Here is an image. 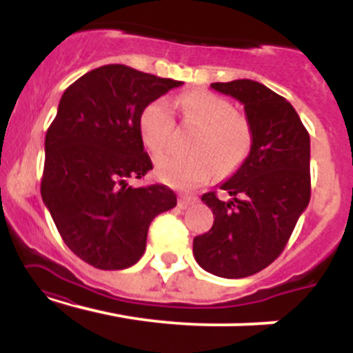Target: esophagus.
<instances>
[{
    "mask_svg": "<svg viewBox=\"0 0 353 353\" xmlns=\"http://www.w3.org/2000/svg\"><path fill=\"white\" fill-rule=\"evenodd\" d=\"M196 201H197V197L188 196V194H181V196H179V202H177V205H179L181 209H188L189 205H192Z\"/></svg>",
    "mask_w": 353,
    "mask_h": 353,
    "instance_id": "34e87169",
    "label": "esophagus"
}]
</instances>
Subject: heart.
<instances>
[{
    "label": "heart",
    "instance_id": "1",
    "mask_svg": "<svg viewBox=\"0 0 353 353\" xmlns=\"http://www.w3.org/2000/svg\"><path fill=\"white\" fill-rule=\"evenodd\" d=\"M182 116L199 132L190 151L182 156L163 152L156 157V172L168 184L194 188L208 182L216 172H232L252 148V129L244 116L237 114L228 99L209 91H190L179 99ZM172 111L165 99H156L139 116V132L149 151L159 152L168 145L172 132Z\"/></svg>",
    "mask_w": 353,
    "mask_h": 353
}]
</instances>
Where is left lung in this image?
Returning <instances> with one entry per match:
<instances>
[{"mask_svg":"<svg viewBox=\"0 0 353 353\" xmlns=\"http://www.w3.org/2000/svg\"><path fill=\"white\" fill-rule=\"evenodd\" d=\"M210 88L244 104L252 129L249 156L221 189L201 197L212 209L209 232L194 237V257L208 272L242 279L270 265L310 201V137L292 104L250 79Z\"/></svg>","mask_w":353,"mask_h":353,"instance_id":"left-lung-1","label":"left lung"}]
</instances>
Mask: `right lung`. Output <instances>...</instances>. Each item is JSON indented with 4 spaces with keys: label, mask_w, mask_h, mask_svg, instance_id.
Wrapping results in <instances>:
<instances>
[{
    "label": "right lung",
    "mask_w": 353,
    "mask_h": 353,
    "mask_svg": "<svg viewBox=\"0 0 353 353\" xmlns=\"http://www.w3.org/2000/svg\"><path fill=\"white\" fill-rule=\"evenodd\" d=\"M181 84L106 64L74 81L59 101L44 139L41 197L64 244L96 269L134 265L152 219L177 204L168 185L128 181L152 169L141 112Z\"/></svg>",
    "instance_id": "obj_1"
}]
</instances>
